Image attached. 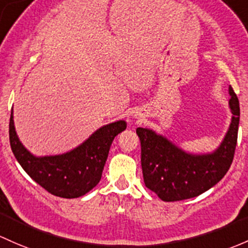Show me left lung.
Masks as SVG:
<instances>
[{"label":"left lung","instance_id":"left-lung-1","mask_svg":"<svg viewBox=\"0 0 248 248\" xmlns=\"http://www.w3.org/2000/svg\"><path fill=\"white\" fill-rule=\"evenodd\" d=\"M232 121L220 146L210 153L186 152L150 128H137L145 186L165 202L192 199L217 184L231 168L238 140L240 107L229 87Z\"/></svg>","mask_w":248,"mask_h":248}]
</instances>
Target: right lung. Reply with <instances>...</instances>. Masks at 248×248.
<instances>
[{"label": "right lung", "instance_id": "add662e5", "mask_svg": "<svg viewBox=\"0 0 248 248\" xmlns=\"http://www.w3.org/2000/svg\"><path fill=\"white\" fill-rule=\"evenodd\" d=\"M124 120L104 124L74 150L62 155L36 157L17 137L14 116L10 114V147L28 176L54 196L76 199L89 192L101 181L114 138L124 131Z\"/></svg>", "mask_w": 248, "mask_h": 248}]
</instances>
